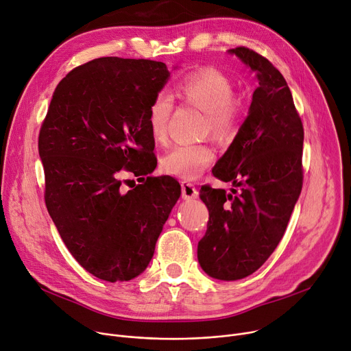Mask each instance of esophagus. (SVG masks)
<instances>
[{
	"label": "esophagus",
	"instance_id": "esophagus-1",
	"mask_svg": "<svg viewBox=\"0 0 351 351\" xmlns=\"http://www.w3.org/2000/svg\"><path fill=\"white\" fill-rule=\"evenodd\" d=\"M180 186H182V197H183L184 200L197 199L199 190L195 187V184H193L192 182L182 180V182H180Z\"/></svg>",
	"mask_w": 351,
	"mask_h": 351
}]
</instances>
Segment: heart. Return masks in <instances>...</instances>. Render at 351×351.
Returning <instances> with one entry per match:
<instances>
[{
	"label": "heart",
	"mask_w": 351,
	"mask_h": 351,
	"mask_svg": "<svg viewBox=\"0 0 351 351\" xmlns=\"http://www.w3.org/2000/svg\"><path fill=\"white\" fill-rule=\"evenodd\" d=\"M234 92L231 78L211 67L184 74L176 85V93L182 101L204 112V130L218 140L232 138L239 129L245 105ZM172 110L171 95L159 92L152 98L147 121L155 143L167 141ZM214 158L215 149L208 143H178L161 158V169L171 176L195 179L213 164Z\"/></svg>",
	"instance_id": "b5f03b06"
}]
</instances>
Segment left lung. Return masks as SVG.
<instances>
[{
	"mask_svg": "<svg viewBox=\"0 0 351 351\" xmlns=\"http://www.w3.org/2000/svg\"><path fill=\"white\" fill-rule=\"evenodd\" d=\"M254 71L249 116L213 169L239 189L204 184L207 231L199 241L202 269L218 280H239L256 271L277 247L300 197L304 169V127L291 90L271 62L245 46L231 49Z\"/></svg>",
	"mask_w": 351,
	"mask_h": 351,
	"instance_id": "left-lung-1",
	"label": "left lung"
}]
</instances>
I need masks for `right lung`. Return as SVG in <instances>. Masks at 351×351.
Returning <instances> with one entry per match:
<instances>
[{
    "label": "right lung",
    "mask_w": 351,
    "mask_h": 351,
    "mask_svg": "<svg viewBox=\"0 0 351 351\" xmlns=\"http://www.w3.org/2000/svg\"><path fill=\"white\" fill-rule=\"evenodd\" d=\"M168 77L161 61L90 60L60 81L40 127L47 211L74 259L105 281L145 270L180 196L173 178L148 176L156 158L147 113ZM124 171L142 183L124 191Z\"/></svg>",
    "instance_id": "1"
}]
</instances>
